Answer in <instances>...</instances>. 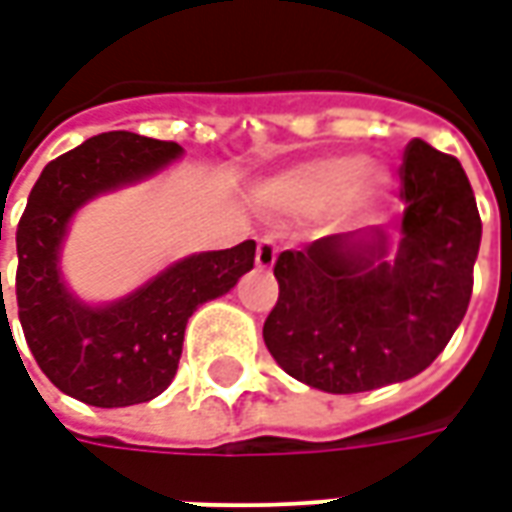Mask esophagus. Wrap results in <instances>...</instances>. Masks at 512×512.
I'll use <instances>...</instances> for the list:
<instances>
[{
    "label": "esophagus",
    "mask_w": 512,
    "mask_h": 512,
    "mask_svg": "<svg viewBox=\"0 0 512 512\" xmlns=\"http://www.w3.org/2000/svg\"><path fill=\"white\" fill-rule=\"evenodd\" d=\"M277 255H279L277 241H274L271 235H263V238H260V244H257V255H255L257 268H271L274 263H277Z\"/></svg>",
    "instance_id": "1"
}]
</instances>
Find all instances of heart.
<instances>
[{
	"label": "heart",
	"mask_w": 512,
	"mask_h": 512,
	"mask_svg": "<svg viewBox=\"0 0 512 512\" xmlns=\"http://www.w3.org/2000/svg\"><path fill=\"white\" fill-rule=\"evenodd\" d=\"M389 189V178L378 169H367V158L348 153L307 164L274 180L266 189L268 200L288 211H323L351 194L356 205L370 208Z\"/></svg>",
	"instance_id": "heart-1"
}]
</instances>
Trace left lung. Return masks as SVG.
<instances>
[{"label":"left lung","mask_w":512,"mask_h":512,"mask_svg":"<svg viewBox=\"0 0 512 512\" xmlns=\"http://www.w3.org/2000/svg\"><path fill=\"white\" fill-rule=\"evenodd\" d=\"M400 241L367 227L288 249L263 340L296 381L332 395L408 381L461 326L480 252V213L461 161L411 139L400 167Z\"/></svg>","instance_id":"1"}]
</instances>
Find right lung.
Masks as SVG:
<instances>
[{
    "instance_id": "1",
    "label": "right lung",
    "mask_w": 512,
    "mask_h": 512,
    "mask_svg": "<svg viewBox=\"0 0 512 512\" xmlns=\"http://www.w3.org/2000/svg\"><path fill=\"white\" fill-rule=\"evenodd\" d=\"M180 153L178 142L109 131L54 158L29 191L16 230L18 321L46 378L87 406L123 408L161 395L178 373L194 310L255 266V241H244L183 257L112 304H87L68 290L60 252L73 213L156 175Z\"/></svg>"
}]
</instances>
